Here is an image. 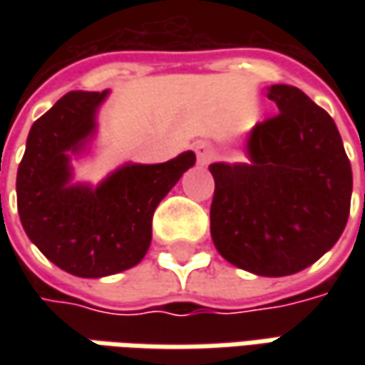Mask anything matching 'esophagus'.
<instances>
[{"label": "esophagus", "instance_id": "1", "mask_svg": "<svg viewBox=\"0 0 365 365\" xmlns=\"http://www.w3.org/2000/svg\"><path fill=\"white\" fill-rule=\"evenodd\" d=\"M195 152H197V160H199V164H209L211 162V158H213V152H211V148L207 146L205 142H199L197 146H195Z\"/></svg>", "mask_w": 365, "mask_h": 365}]
</instances>
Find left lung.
Returning <instances> with one entry per match:
<instances>
[{"label":"left lung","instance_id":"obj_1","mask_svg":"<svg viewBox=\"0 0 365 365\" xmlns=\"http://www.w3.org/2000/svg\"><path fill=\"white\" fill-rule=\"evenodd\" d=\"M278 113L247 135L250 162L209 166L211 237L230 264L288 276L315 264L344 233L351 164L331 115L290 85L268 87Z\"/></svg>","mask_w":365,"mask_h":365}]
</instances>
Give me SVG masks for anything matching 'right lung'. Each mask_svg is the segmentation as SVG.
I'll use <instances>...</instances> for the list:
<instances>
[{
  "label": "right lung",
  "instance_id": "1",
  "mask_svg": "<svg viewBox=\"0 0 365 365\" xmlns=\"http://www.w3.org/2000/svg\"><path fill=\"white\" fill-rule=\"evenodd\" d=\"M107 93L71 91L38 118L18 168V213L30 242L64 272L101 278L140 264L152 215L195 152L162 164H123L97 187L73 185L71 156L89 144Z\"/></svg>",
  "mask_w": 365,
  "mask_h": 365
}]
</instances>
